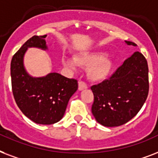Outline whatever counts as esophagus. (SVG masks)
<instances>
[{
  "label": "esophagus",
  "mask_w": 158,
  "mask_h": 158,
  "mask_svg": "<svg viewBox=\"0 0 158 158\" xmlns=\"http://www.w3.org/2000/svg\"><path fill=\"white\" fill-rule=\"evenodd\" d=\"M86 88H87V85L84 81H79L78 82V89H79V90H82L84 89H86Z\"/></svg>",
  "instance_id": "1"
}]
</instances>
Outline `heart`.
<instances>
[{
  "label": "heart",
  "instance_id": "b5f03b06",
  "mask_svg": "<svg viewBox=\"0 0 158 158\" xmlns=\"http://www.w3.org/2000/svg\"><path fill=\"white\" fill-rule=\"evenodd\" d=\"M106 55L101 51L86 52L77 54L75 59L64 57L62 62L64 65L73 69H76L78 65L90 68L87 72L89 79L92 81H100L109 75L112 68V62Z\"/></svg>",
  "mask_w": 158,
  "mask_h": 158
}]
</instances>
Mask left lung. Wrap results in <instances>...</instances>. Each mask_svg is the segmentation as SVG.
Instances as JSON below:
<instances>
[{
    "mask_svg": "<svg viewBox=\"0 0 158 158\" xmlns=\"http://www.w3.org/2000/svg\"><path fill=\"white\" fill-rule=\"evenodd\" d=\"M127 45L137 46L125 41ZM148 67L141 52H135L123 62L109 80L91 86L94 103L91 112L106 127L129 122L141 110L148 95Z\"/></svg>",
    "mask_w": 158,
    "mask_h": 158,
    "instance_id": "obj_1",
    "label": "left lung"
}]
</instances>
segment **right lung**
<instances>
[{
	"mask_svg": "<svg viewBox=\"0 0 158 158\" xmlns=\"http://www.w3.org/2000/svg\"><path fill=\"white\" fill-rule=\"evenodd\" d=\"M46 36L35 35L27 40L13 56L10 63L12 91L17 106L27 118L39 124H52L61 120L69 99L78 88L77 81L59 73L34 77L25 70L24 57L27 49L47 50Z\"/></svg>",
	"mask_w": 158,
	"mask_h": 158,
	"instance_id": "obj_1",
	"label": "right lung"
}]
</instances>
